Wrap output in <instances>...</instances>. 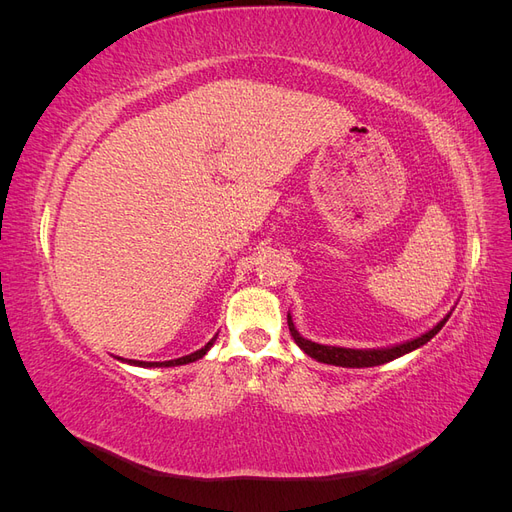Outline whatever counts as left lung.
<instances>
[{
	"mask_svg": "<svg viewBox=\"0 0 512 512\" xmlns=\"http://www.w3.org/2000/svg\"><path fill=\"white\" fill-rule=\"evenodd\" d=\"M451 318V314L444 316L436 327H433L431 331H427L425 335L412 339V342H406V344H399V346H393V348H382V350H354V348H337V346H322V344H316V342H309V339L301 337L299 331L294 329L292 324V318L288 316V329H290V335L294 342H297V346L312 356V359L320 361V363H327V365H339V367H374V365H384L389 363L393 359H397V356L401 354H408L416 348H421L423 344H427L429 339L436 335L446 320Z\"/></svg>",
	"mask_w": 512,
	"mask_h": 512,
	"instance_id": "1",
	"label": "left lung"
}]
</instances>
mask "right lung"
I'll list each match as a JSON object with an SVG mask.
<instances>
[{"mask_svg":"<svg viewBox=\"0 0 512 512\" xmlns=\"http://www.w3.org/2000/svg\"><path fill=\"white\" fill-rule=\"evenodd\" d=\"M213 342H215V337L211 339V342L205 346V348H200V350H196V352H192V354H188V356H181V359H173V361H158V363H147V361H128V363H132V365H138V367H175V365H185V363H194V361H198V359H203V356L207 354V350L213 346Z\"/></svg>","mask_w":512,"mask_h":512,"instance_id":"obj_1","label":"right lung"}]
</instances>
